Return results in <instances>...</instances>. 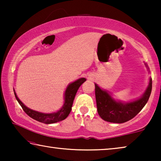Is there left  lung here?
<instances>
[{"label": "left lung", "mask_w": 161, "mask_h": 161, "mask_svg": "<svg viewBox=\"0 0 161 161\" xmlns=\"http://www.w3.org/2000/svg\"><path fill=\"white\" fill-rule=\"evenodd\" d=\"M152 90V79L143 97L130 103L116 102L107 92L95 84L97 111L101 118L108 122L121 124L132 119L146 104Z\"/></svg>", "instance_id": "8db88e82"}]
</instances>
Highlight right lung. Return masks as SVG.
<instances>
[{"instance_id":"obj_1","label":"right lung","mask_w":161,"mask_h":161,"mask_svg":"<svg viewBox=\"0 0 161 161\" xmlns=\"http://www.w3.org/2000/svg\"><path fill=\"white\" fill-rule=\"evenodd\" d=\"M85 81L86 79L81 78L74 81V82L71 83L67 86L66 91H65L64 103L63 107H62L60 110L52 114H42L38 112V111L32 110L31 108H28L20 102V100L18 99L17 95H16L15 92H14V94L16 99H17L18 103H20L22 108L30 117H31L32 119L36 120L37 121L41 122V123L47 124H54L65 119L69 115L71 110H72L73 101L75 99V95L77 94L78 89L80 88L81 84H83Z\"/></svg>"}]
</instances>
